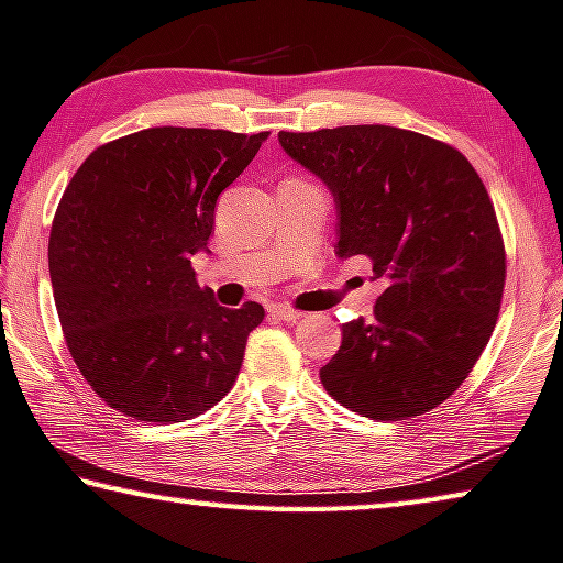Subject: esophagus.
Masks as SVG:
<instances>
[{
    "mask_svg": "<svg viewBox=\"0 0 563 563\" xmlns=\"http://www.w3.org/2000/svg\"><path fill=\"white\" fill-rule=\"evenodd\" d=\"M271 316L278 318V321H285V323H296L298 318H303V313H300V310H292L290 306H283V303L271 306Z\"/></svg>",
    "mask_w": 563,
    "mask_h": 563,
    "instance_id": "obj_1",
    "label": "esophagus"
}]
</instances>
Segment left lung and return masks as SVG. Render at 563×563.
<instances>
[{
	"label": "left lung",
	"instance_id": "1",
	"mask_svg": "<svg viewBox=\"0 0 563 563\" xmlns=\"http://www.w3.org/2000/svg\"><path fill=\"white\" fill-rule=\"evenodd\" d=\"M278 141L331 191L335 255H366L384 283L372 321L341 325L325 391L372 419L430 412L473 372L500 310L506 253L481 176L457 148L394 125Z\"/></svg>",
	"mask_w": 563,
	"mask_h": 563
}]
</instances>
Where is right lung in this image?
Here are the masks:
<instances>
[{"mask_svg": "<svg viewBox=\"0 0 563 563\" xmlns=\"http://www.w3.org/2000/svg\"><path fill=\"white\" fill-rule=\"evenodd\" d=\"M271 133L146 129L96 148L49 232V280L67 349L106 405L141 422L214 407L238 379L260 303L199 288L214 207Z\"/></svg>", "mask_w": 563, "mask_h": 563, "instance_id": "1", "label": "right lung"}]
</instances>
